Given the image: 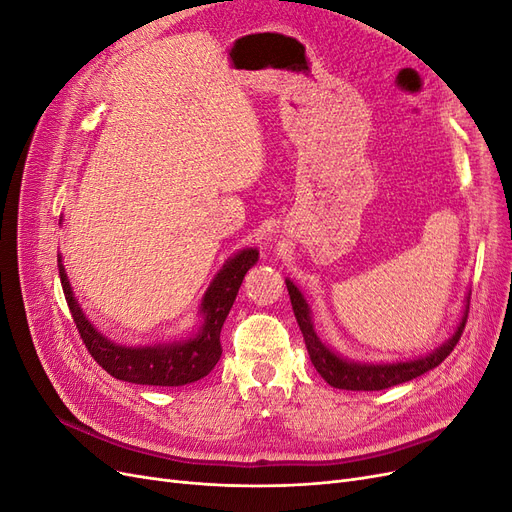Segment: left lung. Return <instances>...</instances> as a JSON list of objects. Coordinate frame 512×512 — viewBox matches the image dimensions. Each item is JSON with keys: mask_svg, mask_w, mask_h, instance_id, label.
<instances>
[{"mask_svg": "<svg viewBox=\"0 0 512 512\" xmlns=\"http://www.w3.org/2000/svg\"><path fill=\"white\" fill-rule=\"evenodd\" d=\"M286 288L290 294L294 318L299 322V329L303 333L312 365L331 386L344 391H382V389H391L395 384H404L408 380L427 374L429 369L438 367L446 356L453 352L463 329H466L468 312H470V292H468L466 307H463L457 329L451 333V337H448L444 344H440L436 350L425 356H418V359H408V361H397V363H361V361L346 359V356H342L324 344L314 329L312 307H309L303 292L290 280H286Z\"/></svg>", "mask_w": 512, "mask_h": 512, "instance_id": "8db88e82", "label": "left lung"}]
</instances>
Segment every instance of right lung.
<instances>
[{"label": "right lung", "instance_id": "obj_1", "mask_svg": "<svg viewBox=\"0 0 512 512\" xmlns=\"http://www.w3.org/2000/svg\"><path fill=\"white\" fill-rule=\"evenodd\" d=\"M57 262L61 288H64L76 329H79L89 354L94 356L102 369H106L113 378L132 384L183 386L205 378L215 363L220 361V333L224 320L237 299L245 273L258 262V250L256 247H245V250L230 256L222 269L215 273L198 307L200 327L192 331L190 337L147 346H121L104 337L87 320L79 301H76L66 267L61 265V256Z\"/></svg>", "mask_w": 512, "mask_h": 512}]
</instances>
